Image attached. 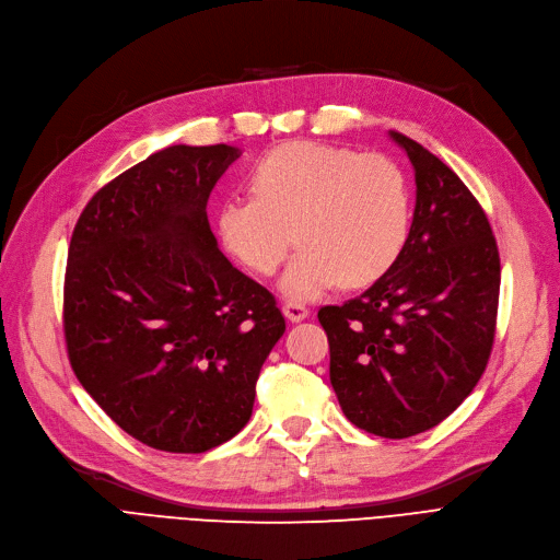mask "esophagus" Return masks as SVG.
Returning a JSON list of instances; mask_svg holds the SVG:
<instances>
[{"label":"esophagus","instance_id":"esophagus-1","mask_svg":"<svg viewBox=\"0 0 560 560\" xmlns=\"http://www.w3.org/2000/svg\"><path fill=\"white\" fill-rule=\"evenodd\" d=\"M283 316L288 320L300 323V320H304L308 316V308L304 304H300V302H285L283 304Z\"/></svg>","mask_w":560,"mask_h":560}]
</instances>
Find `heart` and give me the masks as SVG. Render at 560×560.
Instances as JSON below:
<instances>
[{
  "instance_id": "b5f03b06",
  "label": "heart",
  "mask_w": 560,
  "mask_h": 560,
  "mask_svg": "<svg viewBox=\"0 0 560 560\" xmlns=\"http://www.w3.org/2000/svg\"><path fill=\"white\" fill-rule=\"evenodd\" d=\"M252 198L219 205L223 246L256 275H275L298 242L281 288L312 300L339 281L362 288L397 262L410 231V194L399 165L320 142H288L252 173Z\"/></svg>"
}]
</instances>
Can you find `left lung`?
I'll use <instances>...</instances> for the list:
<instances>
[{
    "label": "left lung",
    "instance_id": "obj_1",
    "mask_svg": "<svg viewBox=\"0 0 560 560\" xmlns=\"http://www.w3.org/2000/svg\"><path fill=\"white\" fill-rule=\"evenodd\" d=\"M416 212L397 262L341 306H323L329 383L343 416L383 439L443 422L478 385L499 314L501 258L489 219L452 168L404 133Z\"/></svg>",
    "mask_w": 560,
    "mask_h": 560
}]
</instances>
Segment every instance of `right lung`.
Segmentation results:
<instances>
[{"instance_id":"add662e5","label":"right lung","mask_w":560,"mask_h":560,"mask_svg":"<svg viewBox=\"0 0 560 560\" xmlns=\"http://www.w3.org/2000/svg\"><path fill=\"white\" fill-rule=\"evenodd\" d=\"M240 154L165 148L98 189L73 228L69 362L106 416L154 450L200 454L240 433L285 332L275 295L219 252L207 221Z\"/></svg>"}]
</instances>
